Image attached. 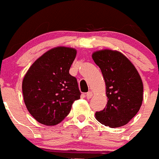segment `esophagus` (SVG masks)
<instances>
[{
  "label": "esophagus",
  "mask_w": 159,
  "mask_h": 159,
  "mask_svg": "<svg viewBox=\"0 0 159 159\" xmlns=\"http://www.w3.org/2000/svg\"><path fill=\"white\" fill-rule=\"evenodd\" d=\"M93 96V92H91V91H89V93H87V94H86V96L88 99H91Z\"/></svg>",
  "instance_id": "obj_1"
}]
</instances>
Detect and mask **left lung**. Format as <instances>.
<instances>
[{
	"instance_id": "8db88e82",
	"label": "left lung",
	"mask_w": 159,
	"mask_h": 159,
	"mask_svg": "<svg viewBox=\"0 0 159 159\" xmlns=\"http://www.w3.org/2000/svg\"><path fill=\"white\" fill-rule=\"evenodd\" d=\"M101 70L108 100L96 120L111 128L126 125L138 113L143 100V84L134 65L120 51L108 49L92 55Z\"/></svg>"
}]
</instances>
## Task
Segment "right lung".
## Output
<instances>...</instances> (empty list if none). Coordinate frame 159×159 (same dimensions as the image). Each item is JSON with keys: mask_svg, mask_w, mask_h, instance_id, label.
<instances>
[{"mask_svg": "<svg viewBox=\"0 0 159 159\" xmlns=\"http://www.w3.org/2000/svg\"><path fill=\"white\" fill-rule=\"evenodd\" d=\"M71 47H57L44 53L31 65L22 81L27 110L45 125L60 123L80 98L76 79L69 70L76 56Z\"/></svg>", "mask_w": 159, "mask_h": 159, "instance_id": "obj_1", "label": "right lung"}]
</instances>
